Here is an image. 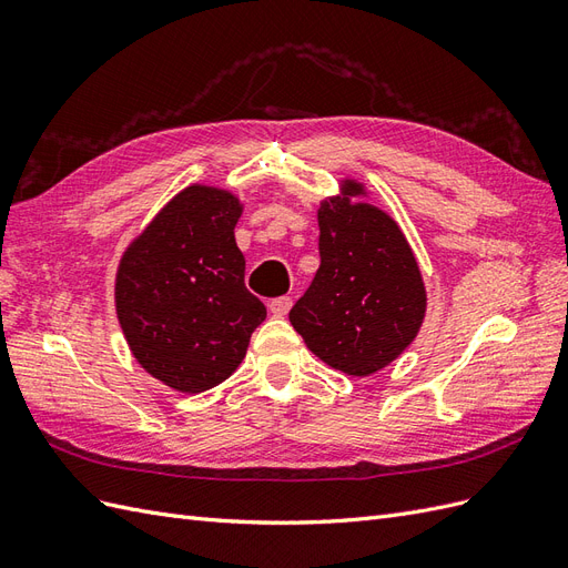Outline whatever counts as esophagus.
<instances>
[{"instance_id": "1", "label": "esophagus", "mask_w": 568, "mask_h": 568, "mask_svg": "<svg viewBox=\"0 0 568 568\" xmlns=\"http://www.w3.org/2000/svg\"><path fill=\"white\" fill-rule=\"evenodd\" d=\"M291 301L288 296H280V298H274V301H270V313L274 315V317H284L288 311H291Z\"/></svg>"}]
</instances>
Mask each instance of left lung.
<instances>
[{"mask_svg":"<svg viewBox=\"0 0 568 568\" xmlns=\"http://www.w3.org/2000/svg\"><path fill=\"white\" fill-rule=\"evenodd\" d=\"M343 180L341 196L320 203V270L288 320L322 363L369 376L398 357L426 315L417 257L388 213Z\"/></svg>","mask_w":568,"mask_h":568,"instance_id":"8db88e82","label":"left lung"}]
</instances>
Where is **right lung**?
<instances>
[{
    "mask_svg": "<svg viewBox=\"0 0 568 568\" xmlns=\"http://www.w3.org/2000/svg\"><path fill=\"white\" fill-rule=\"evenodd\" d=\"M244 205L227 189L192 184L170 199L120 257L115 313L153 379L180 393L222 384L267 315L244 284L234 227Z\"/></svg>",
    "mask_w": 568,
    "mask_h": 568,
    "instance_id": "1",
    "label": "right lung"
}]
</instances>
